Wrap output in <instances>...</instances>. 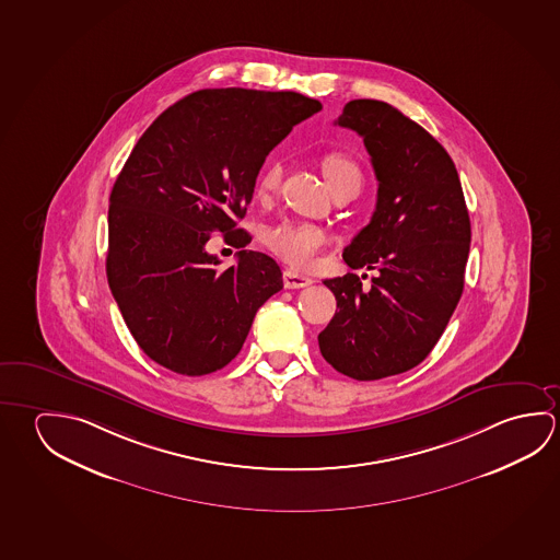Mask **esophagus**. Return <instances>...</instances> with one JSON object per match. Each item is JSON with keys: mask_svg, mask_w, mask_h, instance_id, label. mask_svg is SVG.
Listing matches in <instances>:
<instances>
[{"mask_svg": "<svg viewBox=\"0 0 560 560\" xmlns=\"http://www.w3.org/2000/svg\"><path fill=\"white\" fill-rule=\"evenodd\" d=\"M283 283L287 289H304V287H311L314 281L311 277L301 276L293 269H287L283 273Z\"/></svg>", "mask_w": 560, "mask_h": 560, "instance_id": "34e87169", "label": "esophagus"}]
</instances>
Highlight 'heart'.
Returning <instances> with one entry per match:
<instances>
[{
	"label": "heart",
	"mask_w": 560,
	"mask_h": 560,
	"mask_svg": "<svg viewBox=\"0 0 560 560\" xmlns=\"http://www.w3.org/2000/svg\"><path fill=\"white\" fill-rule=\"evenodd\" d=\"M322 174L330 187L348 177L361 179L358 164L339 152H330L322 158ZM279 184H281V165L271 162L261 170V174L257 175V197L259 199L271 197L279 189ZM326 240H328L326 232L320 226L308 224V222H279L266 232L267 248L299 269H308L314 264Z\"/></svg>",
	"instance_id": "1"
}]
</instances>
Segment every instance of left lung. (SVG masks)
I'll return each instance as SVG.
<instances>
[{
	"mask_svg": "<svg viewBox=\"0 0 560 560\" xmlns=\"http://www.w3.org/2000/svg\"><path fill=\"white\" fill-rule=\"evenodd\" d=\"M336 125L363 138L375 170L371 222L343 249L351 269L326 279L338 311L320 331L322 358L341 375L376 381L420 365L465 287L470 221L457 167L428 130L393 105L353 100Z\"/></svg>",
	"mask_w": 560,
	"mask_h": 560,
	"instance_id": "8db88e82",
	"label": "left lung"
}]
</instances>
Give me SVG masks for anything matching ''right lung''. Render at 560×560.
<instances>
[{
	"instance_id": "1",
	"label": "right lung",
	"mask_w": 560,
	"mask_h": 560,
	"mask_svg": "<svg viewBox=\"0 0 560 560\" xmlns=\"http://www.w3.org/2000/svg\"><path fill=\"white\" fill-rule=\"evenodd\" d=\"M322 109L294 92L242 88L191 93L132 148L109 197L107 281L140 349L187 376L229 365L257 308L283 289L276 259L240 249L219 269L211 232L246 248L236 229L267 154Z\"/></svg>"
}]
</instances>
